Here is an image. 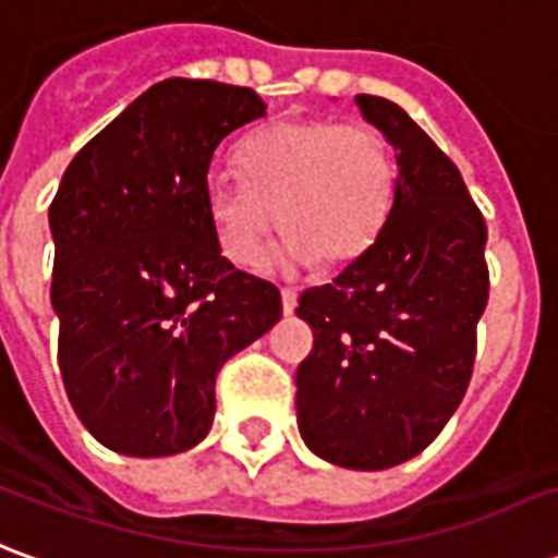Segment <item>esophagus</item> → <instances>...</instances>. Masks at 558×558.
<instances>
[{
  "label": "esophagus",
  "mask_w": 558,
  "mask_h": 558,
  "mask_svg": "<svg viewBox=\"0 0 558 558\" xmlns=\"http://www.w3.org/2000/svg\"><path fill=\"white\" fill-rule=\"evenodd\" d=\"M294 310H298V291L294 288H282V312L294 315Z\"/></svg>",
  "instance_id": "1"
}]
</instances>
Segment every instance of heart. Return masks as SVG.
Listing matches in <instances>:
<instances>
[{"label": "heart", "mask_w": 558, "mask_h": 558, "mask_svg": "<svg viewBox=\"0 0 558 558\" xmlns=\"http://www.w3.org/2000/svg\"><path fill=\"white\" fill-rule=\"evenodd\" d=\"M240 168L213 165L204 177L216 243L252 267L282 219L276 260L288 270L357 258L385 225L397 177L381 134L336 120L272 122L240 146Z\"/></svg>", "instance_id": "b5f03b06"}]
</instances>
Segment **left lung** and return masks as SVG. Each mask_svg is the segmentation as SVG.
Segmentation results:
<instances>
[{
    "instance_id": "8db88e82",
    "label": "left lung",
    "mask_w": 558,
    "mask_h": 558,
    "mask_svg": "<svg viewBox=\"0 0 558 558\" xmlns=\"http://www.w3.org/2000/svg\"><path fill=\"white\" fill-rule=\"evenodd\" d=\"M357 110L397 153L393 197L373 243L300 294L315 345L298 366V426L315 457L378 472L417 457L462 402L489 294L487 225L405 110L378 96Z\"/></svg>"
}]
</instances>
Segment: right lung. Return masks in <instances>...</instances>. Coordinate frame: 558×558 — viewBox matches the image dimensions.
<instances>
[{
	"instance_id": "add662e5",
	"label": "right lung",
	"mask_w": 558,
	"mask_h": 558,
	"mask_svg": "<svg viewBox=\"0 0 558 558\" xmlns=\"http://www.w3.org/2000/svg\"><path fill=\"white\" fill-rule=\"evenodd\" d=\"M264 113L246 86L171 77L62 173L47 213L59 369L81 424L117 453L195 448L222 363L282 318L276 286L225 258L204 207L216 146Z\"/></svg>"
}]
</instances>
